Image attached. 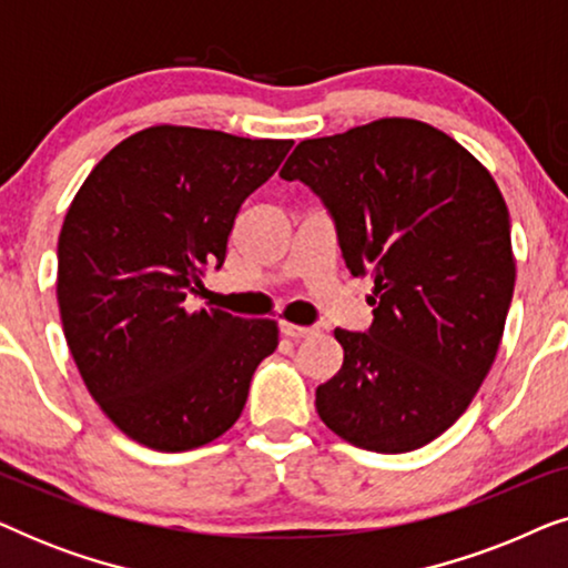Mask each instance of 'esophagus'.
<instances>
[{"instance_id": "34e87169", "label": "esophagus", "mask_w": 568, "mask_h": 568, "mask_svg": "<svg viewBox=\"0 0 568 568\" xmlns=\"http://www.w3.org/2000/svg\"><path fill=\"white\" fill-rule=\"evenodd\" d=\"M282 333H284L286 338L300 341V338L315 336L317 328H313V325H297V323H286V321H282Z\"/></svg>"}]
</instances>
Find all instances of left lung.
<instances>
[{
    "mask_svg": "<svg viewBox=\"0 0 568 568\" xmlns=\"http://www.w3.org/2000/svg\"><path fill=\"white\" fill-rule=\"evenodd\" d=\"M278 175L321 196L346 268L375 278L369 331H333L344 364L315 390L323 424L372 453L429 445L465 414L501 344L515 255L499 185L414 119L305 139Z\"/></svg>",
    "mask_w": 568,
    "mask_h": 568,
    "instance_id": "8db88e82",
    "label": "left lung"
}]
</instances>
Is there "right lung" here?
I'll list each match as a JSON object with an SVG mask.
<instances>
[{
  "mask_svg": "<svg viewBox=\"0 0 568 568\" xmlns=\"http://www.w3.org/2000/svg\"><path fill=\"white\" fill-rule=\"evenodd\" d=\"M292 144L162 123L115 144L77 191L57 253L61 325L90 395L139 445L183 453L222 437L278 346L276 321L185 300Z\"/></svg>",
  "mask_w": 568,
  "mask_h": 568,
  "instance_id": "add662e5",
  "label": "right lung"
}]
</instances>
